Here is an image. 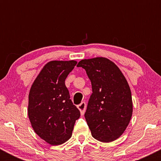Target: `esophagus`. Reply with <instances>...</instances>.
<instances>
[{
  "label": "esophagus",
  "instance_id": "1",
  "mask_svg": "<svg viewBox=\"0 0 161 161\" xmlns=\"http://www.w3.org/2000/svg\"><path fill=\"white\" fill-rule=\"evenodd\" d=\"M78 109L80 110L81 115H84L85 112L86 110V102H82L80 104L78 105Z\"/></svg>",
  "mask_w": 161,
  "mask_h": 161
}]
</instances>
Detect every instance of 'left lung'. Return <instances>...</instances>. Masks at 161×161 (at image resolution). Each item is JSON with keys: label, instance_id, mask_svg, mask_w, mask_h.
<instances>
[{"label": "left lung", "instance_id": "8db88e82", "mask_svg": "<svg viewBox=\"0 0 161 161\" xmlns=\"http://www.w3.org/2000/svg\"><path fill=\"white\" fill-rule=\"evenodd\" d=\"M91 80L85 118L92 136L102 142L115 141L128 126L132 115V94L117 66L105 57L85 59L77 64Z\"/></svg>", "mask_w": 161, "mask_h": 161}]
</instances>
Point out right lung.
Returning a JSON list of instances; mask_svg holds the SVG:
<instances>
[{
  "instance_id": "1",
  "label": "right lung",
  "mask_w": 161,
  "mask_h": 161,
  "mask_svg": "<svg viewBox=\"0 0 161 161\" xmlns=\"http://www.w3.org/2000/svg\"><path fill=\"white\" fill-rule=\"evenodd\" d=\"M77 62L52 60L35 79L29 95L28 116L35 132L51 145L72 136L80 111L72 102L65 79Z\"/></svg>"
}]
</instances>
